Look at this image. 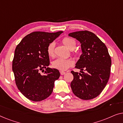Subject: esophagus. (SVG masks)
I'll use <instances>...</instances> for the list:
<instances>
[{"instance_id": "esophagus-1", "label": "esophagus", "mask_w": 123, "mask_h": 123, "mask_svg": "<svg viewBox=\"0 0 123 123\" xmlns=\"http://www.w3.org/2000/svg\"><path fill=\"white\" fill-rule=\"evenodd\" d=\"M60 74H61V75H64V74H65V72H63V71H61L60 72Z\"/></svg>"}]
</instances>
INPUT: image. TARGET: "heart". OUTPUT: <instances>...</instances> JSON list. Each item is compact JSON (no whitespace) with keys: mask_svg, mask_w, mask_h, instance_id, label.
<instances>
[{"mask_svg":"<svg viewBox=\"0 0 123 123\" xmlns=\"http://www.w3.org/2000/svg\"><path fill=\"white\" fill-rule=\"evenodd\" d=\"M62 43L69 49L72 50L76 46V42L73 38L66 37L62 40ZM55 43L51 42L47 48V53L49 56L54 57L55 55ZM74 62L72 59L58 58L54 60L52 63L53 68L60 70H66L73 65Z\"/></svg>","mask_w":123,"mask_h":123,"instance_id":"b5f03b06","label":"heart"}]
</instances>
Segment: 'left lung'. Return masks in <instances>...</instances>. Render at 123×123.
Masks as SVG:
<instances>
[{"label": "left lung", "mask_w": 123, "mask_h": 123, "mask_svg": "<svg viewBox=\"0 0 123 123\" xmlns=\"http://www.w3.org/2000/svg\"><path fill=\"white\" fill-rule=\"evenodd\" d=\"M80 43L82 54L75 68L85 72L72 71L70 83L73 93L80 99H93L100 95L108 82L111 60L106 45L95 34L88 31L68 34Z\"/></svg>", "instance_id": "obj_1"}]
</instances>
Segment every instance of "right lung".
Returning <instances> with one entry per match:
<instances>
[{
	"label": "right lung",
	"mask_w": 123,
	"mask_h": 123,
	"mask_svg": "<svg viewBox=\"0 0 123 123\" xmlns=\"http://www.w3.org/2000/svg\"><path fill=\"white\" fill-rule=\"evenodd\" d=\"M63 32H33L25 36L15 49L12 70L16 85L30 100L37 102L48 98L59 78L58 69L48 67L50 60L47 48ZM43 68L46 71L41 75L39 70Z\"/></svg>",
	"instance_id": "right-lung-1"
}]
</instances>
